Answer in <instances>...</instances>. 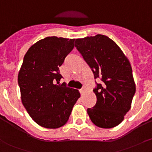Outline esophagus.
I'll return each instance as SVG.
<instances>
[{
    "instance_id": "34e87169",
    "label": "esophagus",
    "mask_w": 152,
    "mask_h": 152,
    "mask_svg": "<svg viewBox=\"0 0 152 152\" xmlns=\"http://www.w3.org/2000/svg\"><path fill=\"white\" fill-rule=\"evenodd\" d=\"M79 91H80L81 94H83V93H84V92H85V88H82V89H81V90H79Z\"/></svg>"
}]
</instances>
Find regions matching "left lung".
<instances>
[{
	"label": "left lung",
	"mask_w": 152,
	"mask_h": 152,
	"mask_svg": "<svg viewBox=\"0 0 152 152\" xmlns=\"http://www.w3.org/2000/svg\"><path fill=\"white\" fill-rule=\"evenodd\" d=\"M75 46L91 68L96 83L93 90L97 102L87 109L97 126L110 129L123 121L131 108L136 87L131 65L121 49L110 38L97 34L74 40Z\"/></svg>",
	"instance_id": "1"
}]
</instances>
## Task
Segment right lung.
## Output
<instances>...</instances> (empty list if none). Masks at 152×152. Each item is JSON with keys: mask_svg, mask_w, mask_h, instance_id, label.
Returning <instances> with one entry per match:
<instances>
[{"mask_svg": "<svg viewBox=\"0 0 152 152\" xmlns=\"http://www.w3.org/2000/svg\"><path fill=\"white\" fill-rule=\"evenodd\" d=\"M75 39L48 37L29 48L18 73L21 100L29 115L47 129L62 126L80 97L77 90L59 84V67Z\"/></svg>", "mask_w": 152, "mask_h": 152, "instance_id": "1", "label": "right lung"}]
</instances>
